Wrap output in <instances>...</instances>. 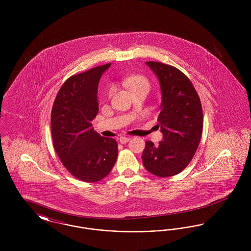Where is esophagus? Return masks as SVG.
Returning a JSON list of instances; mask_svg holds the SVG:
<instances>
[{"label":"esophagus","mask_w":251,"mask_h":251,"mask_svg":"<svg viewBox=\"0 0 251 251\" xmlns=\"http://www.w3.org/2000/svg\"><path fill=\"white\" fill-rule=\"evenodd\" d=\"M130 137H126V136H120V138H119V141H120L121 144H125L127 143L128 141H130Z\"/></svg>","instance_id":"obj_1"}]
</instances>
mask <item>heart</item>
Masks as SVG:
<instances>
[{"label":"heart","instance_id":"obj_1","mask_svg":"<svg viewBox=\"0 0 251 251\" xmlns=\"http://www.w3.org/2000/svg\"><path fill=\"white\" fill-rule=\"evenodd\" d=\"M124 84L126 86H128L131 90H133L135 88H138V87H141V86H147V87H150V83L149 81L141 75H133L131 77L127 78L125 81H124ZM113 89L111 88L109 90V95L112 93Z\"/></svg>","mask_w":251,"mask_h":251}]
</instances>
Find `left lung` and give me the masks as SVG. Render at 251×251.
I'll return each instance as SVG.
<instances>
[{
  "label": "left lung",
  "instance_id": "left-lung-1",
  "mask_svg": "<svg viewBox=\"0 0 251 251\" xmlns=\"http://www.w3.org/2000/svg\"><path fill=\"white\" fill-rule=\"evenodd\" d=\"M154 72L162 93L158 122L163 140L158 146L147 141L142 154L145 168L158 177L181 172L199 147L203 129L201 102L188 77L160 62H146Z\"/></svg>",
  "mask_w": 251,
  "mask_h": 251
}]
</instances>
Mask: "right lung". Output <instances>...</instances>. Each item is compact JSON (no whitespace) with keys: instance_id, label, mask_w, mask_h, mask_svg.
Returning a JSON list of instances; mask_svg holds the SVG:
<instances>
[{"instance_id":"add662e5","label":"right lung","mask_w":251,"mask_h":251,"mask_svg":"<svg viewBox=\"0 0 251 251\" xmlns=\"http://www.w3.org/2000/svg\"><path fill=\"white\" fill-rule=\"evenodd\" d=\"M110 66L72 75L61 86L51 109L54 151L72 176L86 182L105 178L118 158L117 141L100 136L91 123L99 112V82Z\"/></svg>"}]
</instances>
